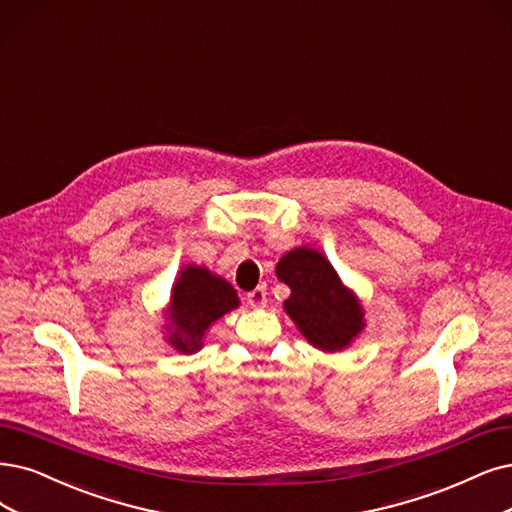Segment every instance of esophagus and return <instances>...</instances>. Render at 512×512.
<instances>
[{"mask_svg": "<svg viewBox=\"0 0 512 512\" xmlns=\"http://www.w3.org/2000/svg\"><path fill=\"white\" fill-rule=\"evenodd\" d=\"M246 301H249L253 308H263V306H266V301H268L266 287H257L251 293H246Z\"/></svg>", "mask_w": 512, "mask_h": 512, "instance_id": "obj_1", "label": "esophagus"}]
</instances>
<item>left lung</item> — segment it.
<instances>
[{
	"label": "left lung",
	"instance_id": "left-lung-1",
	"mask_svg": "<svg viewBox=\"0 0 512 512\" xmlns=\"http://www.w3.org/2000/svg\"><path fill=\"white\" fill-rule=\"evenodd\" d=\"M276 276L291 289L287 314L314 348L344 350L365 329L363 306L323 253L299 246L280 257Z\"/></svg>",
	"mask_w": 512,
	"mask_h": 512
}]
</instances>
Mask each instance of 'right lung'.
Returning <instances> with one entry per match:
<instances>
[{"label": "right lung", "mask_w": 512, "mask_h": 512, "mask_svg": "<svg viewBox=\"0 0 512 512\" xmlns=\"http://www.w3.org/2000/svg\"><path fill=\"white\" fill-rule=\"evenodd\" d=\"M238 304V293L230 282L206 268L185 266L166 308L168 344L183 354L198 352L208 327Z\"/></svg>", "instance_id": "obj_1"}]
</instances>
